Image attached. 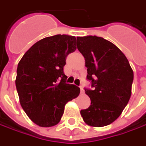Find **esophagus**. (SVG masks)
Masks as SVG:
<instances>
[{"mask_svg":"<svg viewBox=\"0 0 146 146\" xmlns=\"http://www.w3.org/2000/svg\"><path fill=\"white\" fill-rule=\"evenodd\" d=\"M80 90H81V92L83 93V92H84V88H83V86H80Z\"/></svg>","mask_w":146,"mask_h":146,"instance_id":"obj_1","label":"esophagus"}]
</instances>
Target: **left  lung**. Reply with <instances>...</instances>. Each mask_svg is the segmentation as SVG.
<instances>
[{"label":"left lung","mask_w":146,"mask_h":146,"mask_svg":"<svg viewBox=\"0 0 146 146\" xmlns=\"http://www.w3.org/2000/svg\"><path fill=\"white\" fill-rule=\"evenodd\" d=\"M77 48L87 67L93 90L85 89L91 106L80 111L84 123L104 127L116 120L131 98L133 70L113 43L96 36L77 37Z\"/></svg>","instance_id":"1"}]
</instances>
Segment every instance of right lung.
I'll return each mask as SVG.
<instances>
[{"label":"right lung","mask_w":146,"mask_h":146,"mask_svg":"<svg viewBox=\"0 0 146 146\" xmlns=\"http://www.w3.org/2000/svg\"><path fill=\"white\" fill-rule=\"evenodd\" d=\"M76 49V38L55 35L37 41L18 65L15 84L22 108L40 127L58 124L69 101L77 98L80 88L66 84V58Z\"/></svg>","instance_id":"obj_1"}]
</instances>
